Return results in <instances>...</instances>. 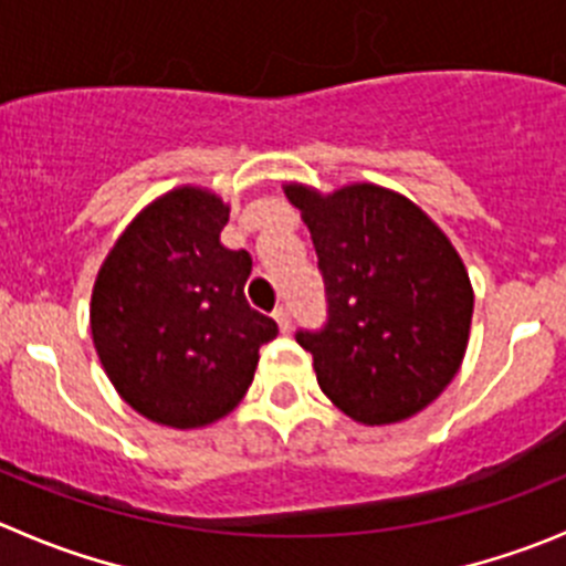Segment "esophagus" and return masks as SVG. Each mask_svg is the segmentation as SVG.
<instances>
[{
  "label": "esophagus",
  "instance_id": "obj_1",
  "mask_svg": "<svg viewBox=\"0 0 566 566\" xmlns=\"http://www.w3.org/2000/svg\"><path fill=\"white\" fill-rule=\"evenodd\" d=\"M273 318H276L279 329H282L284 335H290V329H293V318H290V310L287 307H279L276 313H273Z\"/></svg>",
  "mask_w": 566,
  "mask_h": 566
}]
</instances>
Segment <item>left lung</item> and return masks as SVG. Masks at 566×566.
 <instances>
[{
  "label": "left lung",
  "mask_w": 566,
  "mask_h": 566,
  "mask_svg": "<svg viewBox=\"0 0 566 566\" xmlns=\"http://www.w3.org/2000/svg\"><path fill=\"white\" fill-rule=\"evenodd\" d=\"M313 234L329 324L298 332L321 390L357 424L405 421L455 379L472 329L467 265L405 195L357 181L318 192L284 184Z\"/></svg>",
  "instance_id": "obj_1"
}]
</instances>
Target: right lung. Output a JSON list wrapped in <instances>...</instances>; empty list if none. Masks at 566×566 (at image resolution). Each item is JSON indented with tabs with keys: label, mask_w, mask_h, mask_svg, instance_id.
<instances>
[{
	"label": "right lung",
	"mask_w": 566,
	"mask_h": 566,
	"mask_svg": "<svg viewBox=\"0 0 566 566\" xmlns=\"http://www.w3.org/2000/svg\"><path fill=\"white\" fill-rule=\"evenodd\" d=\"M231 206L206 187L158 195L125 226L92 290L94 348L111 385L145 419L198 430L251 388L276 321L251 310V253L220 231Z\"/></svg>",
	"instance_id": "add662e5"
}]
</instances>
